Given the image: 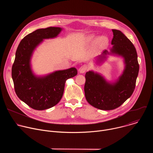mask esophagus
<instances>
[{
  "label": "esophagus",
  "mask_w": 153,
  "mask_h": 153,
  "mask_svg": "<svg viewBox=\"0 0 153 153\" xmlns=\"http://www.w3.org/2000/svg\"><path fill=\"white\" fill-rule=\"evenodd\" d=\"M87 69H88V67H87L86 65H83L82 66H81V67L79 68V71L80 73H85V71L87 70Z\"/></svg>",
  "instance_id": "obj_1"
}]
</instances>
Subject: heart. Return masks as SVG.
<instances>
[{
	"label": "heart",
	"instance_id": "obj_1",
	"mask_svg": "<svg viewBox=\"0 0 153 153\" xmlns=\"http://www.w3.org/2000/svg\"><path fill=\"white\" fill-rule=\"evenodd\" d=\"M96 38L94 35H91L88 38L89 42L93 41ZM108 44V39L105 36L97 37L94 41V46L97 48H102L106 47Z\"/></svg>",
	"mask_w": 153,
	"mask_h": 153
}]
</instances>
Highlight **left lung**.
Listing matches in <instances>:
<instances>
[{
	"instance_id": "obj_1",
	"label": "left lung",
	"mask_w": 153,
	"mask_h": 153,
	"mask_svg": "<svg viewBox=\"0 0 153 153\" xmlns=\"http://www.w3.org/2000/svg\"><path fill=\"white\" fill-rule=\"evenodd\" d=\"M113 38L111 52L104 50L99 56L102 61L108 54H115L123 57L125 67L122 74L113 83H108L93 71L86 72L84 91L85 98L91 105L102 110H112L119 107L134 92L139 70L136 50L120 31L112 30Z\"/></svg>"
}]
</instances>
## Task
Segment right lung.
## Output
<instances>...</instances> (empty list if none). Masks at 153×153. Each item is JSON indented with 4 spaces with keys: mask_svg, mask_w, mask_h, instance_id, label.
<instances>
[{
    "mask_svg": "<svg viewBox=\"0 0 153 153\" xmlns=\"http://www.w3.org/2000/svg\"><path fill=\"white\" fill-rule=\"evenodd\" d=\"M59 27L38 29L27 35L19 43L12 66L11 75L17 97L36 110H44L57 104L62 97L66 80L77 74L75 68L55 71L46 76L33 73L30 60L34 49L43 39L54 38Z\"/></svg>",
    "mask_w": 153,
    "mask_h": 153,
    "instance_id": "add662e5",
    "label": "right lung"
}]
</instances>
